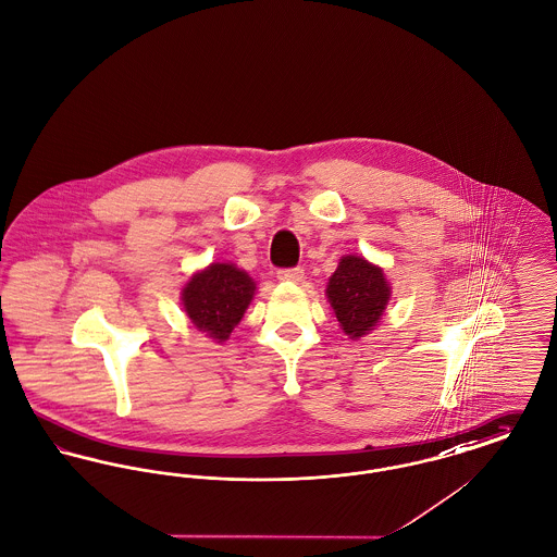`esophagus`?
Wrapping results in <instances>:
<instances>
[{"label": "esophagus", "instance_id": "34e87169", "mask_svg": "<svg viewBox=\"0 0 557 557\" xmlns=\"http://www.w3.org/2000/svg\"><path fill=\"white\" fill-rule=\"evenodd\" d=\"M278 281H283V283H301L304 281V270L301 268L278 270Z\"/></svg>", "mask_w": 557, "mask_h": 557}]
</instances>
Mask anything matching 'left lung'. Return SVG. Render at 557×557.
<instances>
[{
	"label": "left lung",
	"mask_w": 557,
	"mask_h": 557,
	"mask_svg": "<svg viewBox=\"0 0 557 557\" xmlns=\"http://www.w3.org/2000/svg\"><path fill=\"white\" fill-rule=\"evenodd\" d=\"M325 294L344 334L357 339L377 325L391 299V285L382 268L366 258L346 256L337 263Z\"/></svg>",
	"instance_id": "left-lung-1"
}]
</instances>
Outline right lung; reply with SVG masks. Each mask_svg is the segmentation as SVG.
<instances>
[{"mask_svg": "<svg viewBox=\"0 0 557 557\" xmlns=\"http://www.w3.org/2000/svg\"><path fill=\"white\" fill-rule=\"evenodd\" d=\"M253 296L256 283L245 270L218 261L189 278L182 292V304L198 332L225 342Z\"/></svg>", "mask_w": 557, "mask_h": 557, "instance_id": "add662e5", "label": "right lung"}]
</instances>
